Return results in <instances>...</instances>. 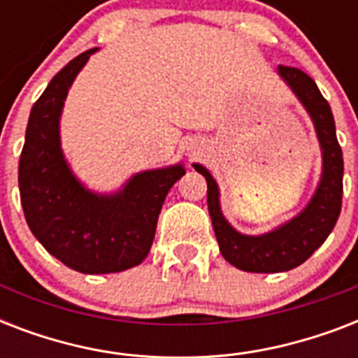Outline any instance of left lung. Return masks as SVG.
I'll return each instance as SVG.
<instances>
[{"mask_svg": "<svg viewBox=\"0 0 358 358\" xmlns=\"http://www.w3.org/2000/svg\"><path fill=\"white\" fill-rule=\"evenodd\" d=\"M278 74L295 92L316 126L322 146L323 173L316 193L308 206L282 227L262 236L239 234L223 217L219 206V189L212 174L195 163L196 173L208 182V212L212 217L213 232L224 260L241 271L280 273L289 271L308 260L312 252L327 239L338 221L344 193V157L336 139V128L331 106L317 89L310 76L294 66H278Z\"/></svg>", "mask_w": 358, "mask_h": 358, "instance_id": "obj_1", "label": "left lung"}]
</instances>
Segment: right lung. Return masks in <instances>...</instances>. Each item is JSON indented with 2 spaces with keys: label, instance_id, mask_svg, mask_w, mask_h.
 I'll return each mask as SVG.
<instances>
[{
  "label": "right lung",
  "instance_id": "add662e5",
  "mask_svg": "<svg viewBox=\"0 0 358 358\" xmlns=\"http://www.w3.org/2000/svg\"><path fill=\"white\" fill-rule=\"evenodd\" d=\"M92 48L55 74L31 109L18 165L25 221L44 249L87 275L119 273L145 260L169 189L182 165L145 171L119 193L96 195L78 182L61 152L59 119L64 98Z\"/></svg>",
  "mask_w": 358,
  "mask_h": 358
}]
</instances>
